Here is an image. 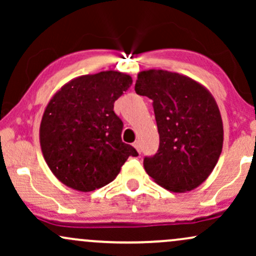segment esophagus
<instances>
[{"label":"esophagus","mask_w":256,"mask_h":256,"mask_svg":"<svg viewBox=\"0 0 256 256\" xmlns=\"http://www.w3.org/2000/svg\"><path fill=\"white\" fill-rule=\"evenodd\" d=\"M132 146H134V148H136V150L138 152V154H140V142H138V140H137V142H134Z\"/></svg>","instance_id":"34e87169"}]
</instances>
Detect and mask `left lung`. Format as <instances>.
I'll return each mask as SVG.
<instances>
[{"label": "left lung", "mask_w": 256, "mask_h": 256, "mask_svg": "<svg viewBox=\"0 0 256 256\" xmlns=\"http://www.w3.org/2000/svg\"><path fill=\"white\" fill-rule=\"evenodd\" d=\"M134 90L152 100L160 146L143 166L155 183L173 192H192L218 162L224 128L216 98L192 78L165 70L138 73Z\"/></svg>", "instance_id": "8db88e82"}]
</instances>
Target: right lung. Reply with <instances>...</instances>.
Listing matches in <instances>:
<instances>
[{
    "label": "right lung",
    "instance_id": "add662e5",
    "mask_svg": "<svg viewBox=\"0 0 256 256\" xmlns=\"http://www.w3.org/2000/svg\"><path fill=\"white\" fill-rule=\"evenodd\" d=\"M132 78L119 71L77 77L58 89L44 110L40 143L52 174L73 190L89 192L119 174L134 146L122 140L114 102Z\"/></svg>",
    "mask_w": 256,
    "mask_h": 256
}]
</instances>
